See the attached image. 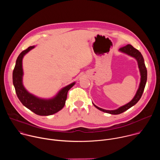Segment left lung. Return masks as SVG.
<instances>
[{"label":"left lung","instance_id":"1","mask_svg":"<svg viewBox=\"0 0 160 160\" xmlns=\"http://www.w3.org/2000/svg\"><path fill=\"white\" fill-rule=\"evenodd\" d=\"M119 51L122 53L126 54L136 59V61H137V62H138V67H139L140 74H141V82L139 83V88H138V90H137V92H136L135 96L133 97V98L129 102L120 107L119 108H118L117 109L106 110V109H102V108L97 106L96 105H95L93 103L94 106L96 108L99 109L100 111H102L104 112L111 114V115H119V114L122 113L124 111H127V109H128L129 108H130L131 107H132L137 102H138L139 101V99H141V98L143 94L144 90V88L146 86V83L147 82V69H146V66H145L143 56L141 54V53L138 49H135L130 44H128L126 45V46L121 48L120 49H119Z\"/></svg>","mask_w":160,"mask_h":160}]
</instances>
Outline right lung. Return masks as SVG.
I'll list each match as a JSON object with an SVG mask.
<instances>
[{"label":"right lung","mask_w":160,"mask_h":160,"mask_svg":"<svg viewBox=\"0 0 160 160\" xmlns=\"http://www.w3.org/2000/svg\"><path fill=\"white\" fill-rule=\"evenodd\" d=\"M35 45L30 46L18 56L12 73V82L17 96L22 105L40 116H49L56 113L64 106L67 94L75 84L73 82L62 88L52 98L43 99L30 93L22 84V58L30 51L35 48Z\"/></svg>","instance_id":"1"}]
</instances>
